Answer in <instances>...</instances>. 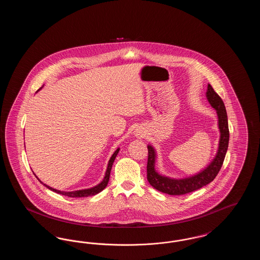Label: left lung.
I'll use <instances>...</instances> for the list:
<instances>
[{
    "mask_svg": "<svg viewBox=\"0 0 260 260\" xmlns=\"http://www.w3.org/2000/svg\"><path fill=\"white\" fill-rule=\"evenodd\" d=\"M207 98L210 105L217 112L218 126L220 131V140L217 154L210 166L203 172L183 179H173L162 176L155 171L156 154L152 146L148 145V161H147V179L149 183L158 191L169 195H184L196 191L203 186L210 183L219 173L222 167L224 158L229 143V127L225 105L221 98L214 91L212 87L208 86Z\"/></svg>",
    "mask_w": 260,
    "mask_h": 260,
    "instance_id": "obj_1",
    "label": "left lung"
}]
</instances>
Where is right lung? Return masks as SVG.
<instances>
[{
	"mask_svg": "<svg viewBox=\"0 0 260 260\" xmlns=\"http://www.w3.org/2000/svg\"><path fill=\"white\" fill-rule=\"evenodd\" d=\"M119 150L120 149H117L115 151V153L112 155L111 159L109 160V162H108V167H107V171H106V173H105L104 179L101 181V183H99V185L94 186V187H92L90 189L79 190V191H73V192H62V191L53 189V188H51L50 186L46 185V184H44V185L46 186L47 188H49L51 191L57 193V194H61V195L67 196V197H71V198H82V197H88V196L96 195V194H99V192H101L108 184V181H109V178H110L112 166H113V162H114L115 159H116L117 154L119 153Z\"/></svg>",
	"mask_w": 260,
	"mask_h": 260,
	"instance_id": "right-lung-1",
	"label": "right lung"
}]
</instances>
